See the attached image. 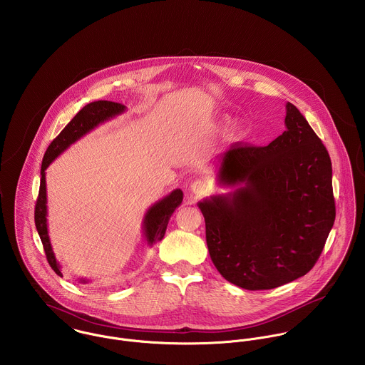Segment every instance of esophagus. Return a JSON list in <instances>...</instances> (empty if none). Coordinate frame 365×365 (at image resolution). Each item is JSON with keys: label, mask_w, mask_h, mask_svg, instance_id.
Segmentation results:
<instances>
[{"label": "esophagus", "mask_w": 365, "mask_h": 365, "mask_svg": "<svg viewBox=\"0 0 365 365\" xmlns=\"http://www.w3.org/2000/svg\"><path fill=\"white\" fill-rule=\"evenodd\" d=\"M208 182H207L205 180L198 178V180H195V181L191 184L190 191H191V194L195 195V197H202V195H205V194L208 192Z\"/></svg>", "instance_id": "34e87169"}]
</instances>
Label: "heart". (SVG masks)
<instances>
[{
	"label": "heart",
	"instance_id": "obj_1",
	"mask_svg": "<svg viewBox=\"0 0 365 365\" xmlns=\"http://www.w3.org/2000/svg\"><path fill=\"white\" fill-rule=\"evenodd\" d=\"M243 130V123L240 120H235L232 125H230V132L232 133H240Z\"/></svg>",
	"mask_w": 365,
	"mask_h": 365
}]
</instances>
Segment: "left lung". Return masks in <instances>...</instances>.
Segmentation results:
<instances>
[{
    "label": "left lung",
    "mask_w": 365,
    "mask_h": 365,
    "mask_svg": "<svg viewBox=\"0 0 365 365\" xmlns=\"http://www.w3.org/2000/svg\"><path fill=\"white\" fill-rule=\"evenodd\" d=\"M285 108L287 130L268 146L217 158V185L233 191L198 202L215 267L250 291L309 272L336 217L329 153L299 109Z\"/></svg>",
    "instance_id": "1"
}]
</instances>
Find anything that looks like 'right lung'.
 I'll use <instances>...</instances> for the list:
<instances>
[{"instance_id":"add662e5","label":"right lung","mask_w":365,"mask_h":365,"mask_svg":"<svg viewBox=\"0 0 365 365\" xmlns=\"http://www.w3.org/2000/svg\"><path fill=\"white\" fill-rule=\"evenodd\" d=\"M126 110V106L112 101H94L86 105L68 123L67 126L60 132V135L49 145L43 161L41 167V187H39V197L35 207V225L36 230L41 236L45 253L48 261L53 268V271L63 277L61 267L58 261L56 260L53 253L51 237L48 232V197H46V168L56 160V157L60 156L66 149H68L73 143H76L78 139L94 130L97 126L104 123L106 120H110L112 118L123 113ZM182 191L180 188L171 191L168 195H165L163 200L157 201L150 208L148 209L142 230L145 240L149 246H153L157 242H160L164 237L168 220L174 210L178 208L182 202ZM83 284H87L88 279L80 278L78 279Z\"/></svg>"}]
</instances>
